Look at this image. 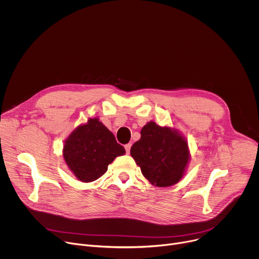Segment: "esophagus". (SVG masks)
<instances>
[{"label": "esophagus", "mask_w": 259, "mask_h": 259, "mask_svg": "<svg viewBox=\"0 0 259 259\" xmlns=\"http://www.w3.org/2000/svg\"><path fill=\"white\" fill-rule=\"evenodd\" d=\"M131 143H127L126 145H125V150H126V153L127 154H129L130 153V149H131Z\"/></svg>", "instance_id": "esophagus-1"}]
</instances>
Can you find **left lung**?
I'll list each match as a JSON object with an SVG mask.
<instances>
[{
	"instance_id": "left-lung-1",
	"label": "left lung",
	"mask_w": 259,
	"mask_h": 259,
	"mask_svg": "<svg viewBox=\"0 0 259 259\" xmlns=\"http://www.w3.org/2000/svg\"><path fill=\"white\" fill-rule=\"evenodd\" d=\"M141 137L130 150L142 175L157 187L177 183L189 162L188 143L175 130L160 127L155 122L141 129Z\"/></svg>"
}]
</instances>
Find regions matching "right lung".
<instances>
[{
    "instance_id": "obj_1",
    "label": "right lung",
    "mask_w": 259,
    "mask_h": 259,
    "mask_svg": "<svg viewBox=\"0 0 259 259\" xmlns=\"http://www.w3.org/2000/svg\"><path fill=\"white\" fill-rule=\"evenodd\" d=\"M125 153L115 135L96 118L72 131L63 146V157L68 168L83 182L101 177L108 164Z\"/></svg>"
}]
</instances>
